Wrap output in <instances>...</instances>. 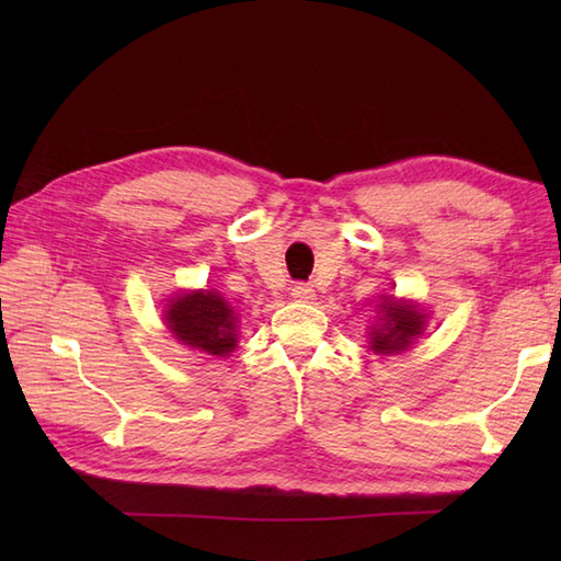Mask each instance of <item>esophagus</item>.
<instances>
[{"instance_id": "esophagus-1", "label": "esophagus", "mask_w": 561, "mask_h": 561, "mask_svg": "<svg viewBox=\"0 0 561 561\" xmlns=\"http://www.w3.org/2000/svg\"><path fill=\"white\" fill-rule=\"evenodd\" d=\"M291 296H294L296 301H313L316 291H313L311 284H294V287H291Z\"/></svg>"}]
</instances>
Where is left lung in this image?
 Returning <instances> with one entry per match:
<instances>
[{"instance_id": "8db88e82", "label": "left lung", "mask_w": 561, "mask_h": 561, "mask_svg": "<svg viewBox=\"0 0 561 561\" xmlns=\"http://www.w3.org/2000/svg\"><path fill=\"white\" fill-rule=\"evenodd\" d=\"M426 318L424 308L416 304L383 296L378 304V320L368 330V344L376 354L383 356L410 350L414 340L424 332Z\"/></svg>"}]
</instances>
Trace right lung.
Instances as JSON below:
<instances>
[{"mask_svg": "<svg viewBox=\"0 0 561 561\" xmlns=\"http://www.w3.org/2000/svg\"><path fill=\"white\" fill-rule=\"evenodd\" d=\"M163 320L178 342L211 356H229L238 344V316L214 289L173 296Z\"/></svg>", "mask_w": 561, "mask_h": 561, "instance_id": "obj_1", "label": "right lung"}]
</instances>
